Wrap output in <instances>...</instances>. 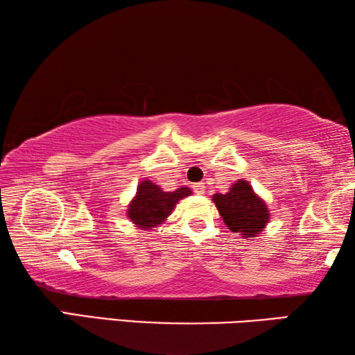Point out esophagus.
Wrapping results in <instances>:
<instances>
[{"label":"esophagus","mask_w":355,"mask_h":355,"mask_svg":"<svg viewBox=\"0 0 355 355\" xmlns=\"http://www.w3.org/2000/svg\"><path fill=\"white\" fill-rule=\"evenodd\" d=\"M192 188H194L197 194H203V192H205V183H196Z\"/></svg>","instance_id":"34e87169"}]
</instances>
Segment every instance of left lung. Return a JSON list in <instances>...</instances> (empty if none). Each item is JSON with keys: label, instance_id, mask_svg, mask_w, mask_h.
<instances>
[{"label": "left lung", "instance_id": "1", "mask_svg": "<svg viewBox=\"0 0 355 355\" xmlns=\"http://www.w3.org/2000/svg\"><path fill=\"white\" fill-rule=\"evenodd\" d=\"M213 202L228 230L241 238H257L271 219L266 202L245 180H236L225 194H214Z\"/></svg>", "mask_w": 355, "mask_h": 355}]
</instances>
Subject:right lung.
Returning <instances> with one entry per match:
<instances>
[{
  "instance_id": "add662e5",
  "label": "right lung",
  "mask_w": 355,
  "mask_h": 355,
  "mask_svg": "<svg viewBox=\"0 0 355 355\" xmlns=\"http://www.w3.org/2000/svg\"><path fill=\"white\" fill-rule=\"evenodd\" d=\"M191 194V189L186 186L175 191H164L146 178L137 184L136 194L128 203L127 216L141 230H153L166 222L180 200Z\"/></svg>"
}]
</instances>
